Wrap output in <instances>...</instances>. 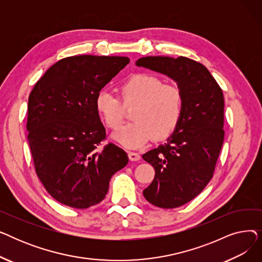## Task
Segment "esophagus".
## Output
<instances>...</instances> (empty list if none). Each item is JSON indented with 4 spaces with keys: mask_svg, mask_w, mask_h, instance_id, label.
I'll list each match as a JSON object with an SVG mask.
<instances>
[{
    "mask_svg": "<svg viewBox=\"0 0 262 262\" xmlns=\"http://www.w3.org/2000/svg\"><path fill=\"white\" fill-rule=\"evenodd\" d=\"M128 158L130 161H138L140 160V154L136 152H128Z\"/></svg>",
    "mask_w": 262,
    "mask_h": 262,
    "instance_id": "obj_1",
    "label": "esophagus"
}]
</instances>
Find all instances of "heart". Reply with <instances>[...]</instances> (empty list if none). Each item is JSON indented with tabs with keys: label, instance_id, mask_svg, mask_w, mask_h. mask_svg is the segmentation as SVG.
<instances>
[{
	"label": "heart",
	"instance_id": "b5f03b06",
	"mask_svg": "<svg viewBox=\"0 0 262 262\" xmlns=\"http://www.w3.org/2000/svg\"><path fill=\"white\" fill-rule=\"evenodd\" d=\"M125 107H134L135 121L113 135V139L124 147L138 148L152 137L166 139L176 129L183 112L182 93L174 86L153 75L141 73L127 78L120 87ZM95 109L105 125L112 129L121 126L124 107L113 93L101 91L95 98Z\"/></svg>",
	"mask_w": 262,
	"mask_h": 262
}]
</instances>
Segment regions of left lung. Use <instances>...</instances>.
<instances>
[{
	"label": "left lung",
	"mask_w": 262,
	"mask_h": 262,
	"mask_svg": "<svg viewBox=\"0 0 262 262\" xmlns=\"http://www.w3.org/2000/svg\"><path fill=\"white\" fill-rule=\"evenodd\" d=\"M142 67L174 80L183 98L180 123L167 142L142 158L155 170L143 195L157 207L171 209L193 200L207 186L224 141V98L208 69L187 57L146 56Z\"/></svg>",
	"instance_id": "1"
}]
</instances>
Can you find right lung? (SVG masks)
<instances>
[{"label":"right lung","mask_w":262,"mask_h":262,"mask_svg":"<svg viewBox=\"0 0 262 262\" xmlns=\"http://www.w3.org/2000/svg\"><path fill=\"white\" fill-rule=\"evenodd\" d=\"M128 57L79 55L54 63L32 90L27 105L36 173L59 203L86 209L105 199L112 176L128 162L119 146L98 145L105 127L95 109L103 87Z\"/></svg>","instance_id":"add662e5"}]
</instances>
